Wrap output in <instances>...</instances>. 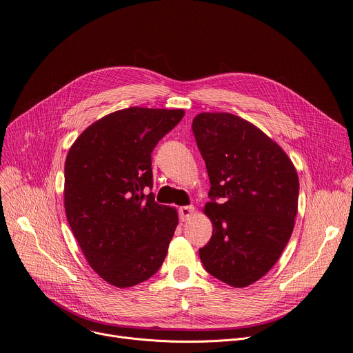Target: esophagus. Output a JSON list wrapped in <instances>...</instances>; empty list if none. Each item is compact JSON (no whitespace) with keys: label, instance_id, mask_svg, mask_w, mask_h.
I'll return each instance as SVG.
<instances>
[{"label":"esophagus","instance_id":"1","mask_svg":"<svg viewBox=\"0 0 353 353\" xmlns=\"http://www.w3.org/2000/svg\"><path fill=\"white\" fill-rule=\"evenodd\" d=\"M195 214V208L194 206H182L179 208V219L182 222H186L188 219H191Z\"/></svg>","mask_w":353,"mask_h":353}]
</instances>
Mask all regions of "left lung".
Masks as SVG:
<instances>
[{
  "label": "left lung",
  "mask_w": 353,
  "mask_h": 353,
  "mask_svg": "<svg viewBox=\"0 0 353 353\" xmlns=\"http://www.w3.org/2000/svg\"><path fill=\"white\" fill-rule=\"evenodd\" d=\"M192 130L210 181L203 213L213 232L201 261L218 280L248 287L268 273L291 237L296 170L276 141L239 116L199 113Z\"/></svg>",
  "instance_id": "left-lung-1"
}]
</instances>
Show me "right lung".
Returning <instances> with one entry per match:
<instances>
[{"label":"right lung","instance_id":"add662e5","mask_svg":"<svg viewBox=\"0 0 353 353\" xmlns=\"http://www.w3.org/2000/svg\"><path fill=\"white\" fill-rule=\"evenodd\" d=\"M182 108L128 107L90 124L65 162L69 226L89 265L117 288L152 277L178 226L175 208L154 201L151 152Z\"/></svg>","mask_w":353,"mask_h":353}]
</instances>
